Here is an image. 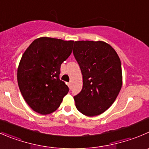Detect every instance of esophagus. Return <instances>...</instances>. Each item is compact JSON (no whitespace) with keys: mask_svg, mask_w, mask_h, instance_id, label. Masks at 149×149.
Masks as SVG:
<instances>
[{"mask_svg":"<svg viewBox=\"0 0 149 149\" xmlns=\"http://www.w3.org/2000/svg\"><path fill=\"white\" fill-rule=\"evenodd\" d=\"M68 85L69 88H71V82H69V83L68 84Z\"/></svg>","mask_w":149,"mask_h":149,"instance_id":"34e87169","label":"esophagus"}]
</instances>
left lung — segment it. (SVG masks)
Segmentation results:
<instances>
[{
	"label": "left lung",
	"mask_w": 149,
	"mask_h": 149,
	"mask_svg": "<svg viewBox=\"0 0 149 149\" xmlns=\"http://www.w3.org/2000/svg\"><path fill=\"white\" fill-rule=\"evenodd\" d=\"M73 53L83 76L81 91L73 97L76 108L87 116L101 114L113 103L122 88L120 59L103 41H75Z\"/></svg>",
	"instance_id": "1"
}]
</instances>
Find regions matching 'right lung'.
<instances>
[{"label":"right lung","mask_w":149,"mask_h":149,"mask_svg":"<svg viewBox=\"0 0 149 149\" xmlns=\"http://www.w3.org/2000/svg\"><path fill=\"white\" fill-rule=\"evenodd\" d=\"M73 41L41 37L22 54L17 81L25 102L42 115L55 111L69 88L60 79V66L72 52Z\"/></svg>","instance_id":"right-lung-1"}]
</instances>
